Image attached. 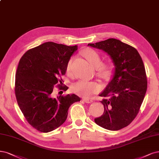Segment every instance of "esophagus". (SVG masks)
<instances>
[{
  "mask_svg": "<svg viewBox=\"0 0 159 159\" xmlns=\"http://www.w3.org/2000/svg\"><path fill=\"white\" fill-rule=\"evenodd\" d=\"M83 100H84V101H85L87 103H90V102H92L93 101V99H91V98H84Z\"/></svg>",
  "mask_w": 159,
  "mask_h": 159,
  "instance_id": "34e87169",
  "label": "esophagus"
}]
</instances>
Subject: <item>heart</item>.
<instances>
[{
    "label": "heart",
    "instance_id": "obj_1",
    "mask_svg": "<svg viewBox=\"0 0 159 159\" xmlns=\"http://www.w3.org/2000/svg\"><path fill=\"white\" fill-rule=\"evenodd\" d=\"M85 57L93 66L97 68L98 75L104 80H108L111 77L114 72V63L112 61L102 62L99 54L91 48H87L84 51ZM72 59H70L66 66V72L70 74L72 72ZM101 88L100 84L96 81H87L81 80L76 82L72 87L75 93L85 97H89L96 93Z\"/></svg>",
    "mask_w": 159,
    "mask_h": 159
}]
</instances>
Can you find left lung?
Returning a JSON list of instances; mask_svg holds the SVG:
<instances>
[{"instance_id":"8db88e82","label":"left lung","mask_w":159,"mask_h":159,"mask_svg":"<svg viewBox=\"0 0 159 159\" xmlns=\"http://www.w3.org/2000/svg\"><path fill=\"white\" fill-rule=\"evenodd\" d=\"M89 45L107 52L115 65L114 77L100 95L105 97L100 101L105 111L95 122L107 129H122L135 118L146 93L147 80L143 61L134 47L113 38Z\"/></svg>"}]
</instances>
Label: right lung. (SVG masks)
<instances>
[{"label": "right lung", "mask_w": 159, "mask_h": 159, "mask_svg": "<svg viewBox=\"0 0 159 159\" xmlns=\"http://www.w3.org/2000/svg\"><path fill=\"white\" fill-rule=\"evenodd\" d=\"M78 46L47 42L30 49L20 60L15 80V95L26 120L41 132L57 129L66 121L71 105L80 101L75 94L55 97L56 88L66 91L62 85L70 57Z\"/></svg>", "instance_id": "1"}]
</instances>
